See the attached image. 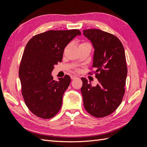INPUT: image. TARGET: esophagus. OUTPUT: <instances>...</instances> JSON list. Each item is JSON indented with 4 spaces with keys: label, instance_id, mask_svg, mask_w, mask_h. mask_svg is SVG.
<instances>
[{
    "label": "esophagus",
    "instance_id": "34e87169",
    "mask_svg": "<svg viewBox=\"0 0 147 147\" xmlns=\"http://www.w3.org/2000/svg\"><path fill=\"white\" fill-rule=\"evenodd\" d=\"M70 77H71V79H72V80H75V79H76V78H78L77 76H75V75H71Z\"/></svg>",
    "mask_w": 147,
    "mask_h": 147
}]
</instances>
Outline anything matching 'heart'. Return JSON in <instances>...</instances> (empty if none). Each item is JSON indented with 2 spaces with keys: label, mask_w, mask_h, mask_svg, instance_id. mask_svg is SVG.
I'll list each match as a JSON object with an SVG mask.
<instances>
[{
  "label": "heart",
  "mask_w": 147,
  "mask_h": 147,
  "mask_svg": "<svg viewBox=\"0 0 147 147\" xmlns=\"http://www.w3.org/2000/svg\"><path fill=\"white\" fill-rule=\"evenodd\" d=\"M86 43H81L80 45H80H84V44H86Z\"/></svg>",
  "instance_id": "heart-1"
}]
</instances>
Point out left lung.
I'll return each mask as SVG.
<instances>
[{"instance_id":"8db88e82","label":"left lung","mask_w":147,"mask_h":147,"mask_svg":"<svg viewBox=\"0 0 147 147\" xmlns=\"http://www.w3.org/2000/svg\"><path fill=\"white\" fill-rule=\"evenodd\" d=\"M94 48L92 67L98 84L92 86L81 78L84 109L92 116L102 118L114 112L125 92L127 68L123 44L114 35L100 29L83 30ZM89 74L92 75L91 72Z\"/></svg>"}]
</instances>
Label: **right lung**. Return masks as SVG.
Returning <instances> with one entry per match:
<instances>
[{
    "label": "right lung",
    "mask_w": 147,
    "mask_h": 147,
    "mask_svg": "<svg viewBox=\"0 0 147 147\" xmlns=\"http://www.w3.org/2000/svg\"><path fill=\"white\" fill-rule=\"evenodd\" d=\"M80 35L78 29L48 30L35 35L26 45L19 77L25 104L35 116L50 119L61 109L70 77L65 75L55 81L51 74L54 65L61 62L65 47Z\"/></svg>",
    "instance_id": "right-lung-1"
}]
</instances>
